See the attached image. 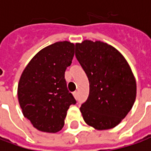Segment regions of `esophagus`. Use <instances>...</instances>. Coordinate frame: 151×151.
<instances>
[{
    "label": "esophagus",
    "instance_id": "34e87169",
    "mask_svg": "<svg viewBox=\"0 0 151 151\" xmlns=\"http://www.w3.org/2000/svg\"><path fill=\"white\" fill-rule=\"evenodd\" d=\"M73 96L75 97V99H78V92L74 91L73 93Z\"/></svg>",
    "mask_w": 151,
    "mask_h": 151
}]
</instances>
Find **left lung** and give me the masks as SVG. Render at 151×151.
Returning <instances> with one entry per match:
<instances>
[{"label": "left lung", "mask_w": 151, "mask_h": 151, "mask_svg": "<svg viewBox=\"0 0 151 151\" xmlns=\"http://www.w3.org/2000/svg\"><path fill=\"white\" fill-rule=\"evenodd\" d=\"M75 56L90 82L80 111L95 129H110L121 122L135 102L137 84L129 65L114 47L101 41L76 43Z\"/></svg>", "instance_id": "obj_1"}]
</instances>
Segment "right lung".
I'll use <instances>...</instances> for the list:
<instances>
[{"mask_svg":"<svg viewBox=\"0 0 151 151\" xmlns=\"http://www.w3.org/2000/svg\"><path fill=\"white\" fill-rule=\"evenodd\" d=\"M73 56V43L56 42L40 50L22 73L18 102L23 116L40 131H60L69 106L76 104L65 79Z\"/></svg>","mask_w":151,"mask_h":151,"instance_id":"right-lung-1","label":"right lung"}]
</instances>
